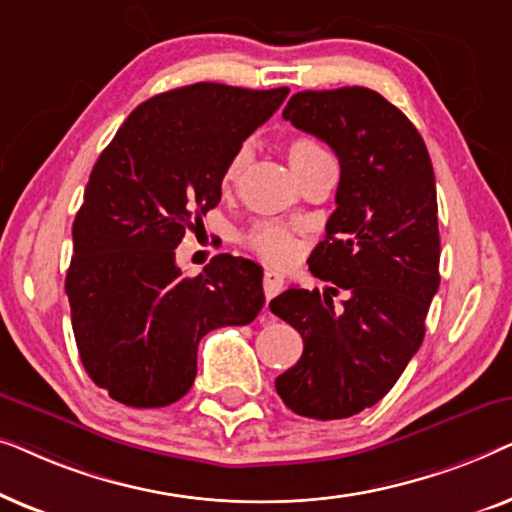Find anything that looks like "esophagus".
I'll return each instance as SVG.
<instances>
[{"instance_id":"obj_1","label":"esophagus","mask_w":512,"mask_h":512,"mask_svg":"<svg viewBox=\"0 0 512 512\" xmlns=\"http://www.w3.org/2000/svg\"><path fill=\"white\" fill-rule=\"evenodd\" d=\"M284 289V275L277 270H265L263 275V291H265V298L272 300L277 296V293H282Z\"/></svg>"}]
</instances>
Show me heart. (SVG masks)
I'll use <instances>...</instances> for the list:
<instances>
[{
	"label": "heart",
	"instance_id": "b5f03b06",
	"mask_svg": "<svg viewBox=\"0 0 512 512\" xmlns=\"http://www.w3.org/2000/svg\"><path fill=\"white\" fill-rule=\"evenodd\" d=\"M286 158H289V165L296 172V177L300 179L307 170H312L314 165L324 163V160H331L328 151L321 146L317 139L310 135H296L286 142ZM244 163H247V151L240 149L233 158L228 160V165L223 167L221 174V188L223 191H230L240 179V174L244 170ZM240 242L247 247L249 251H254L265 261H275V263H284L293 258L296 254V240L293 235L286 230L284 226L272 221H258L251 226L249 230H244Z\"/></svg>",
	"mask_w": 512,
	"mask_h": 512
}]
</instances>
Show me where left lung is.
<instances>
[{"instance_id": "8db88e82", "label": "left lung", "mask_w": 512, "mask_h": 512, "mask_svg": "<svg viewBox=\"0 0 512 512\" xmlns=\"http://www.w3.org/2000/svg\"><path fill=\"white\" fill-rule=\"evenodd\" d=\"M282 116L331 146L340 184L307 261L331 286L324 296L293 286L270 303L303 338L275 387L296 415L345 419L380 401L424 340L440 284L436 177L415 125L370 88L303 90ZM340 290L348 298L335 313Z\"/></svg>"}]
</instances>
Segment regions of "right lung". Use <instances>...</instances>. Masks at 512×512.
Here are the masks:
<instances>
[{"label":"right lung","instance_id":"1","mask_svg":"<svg viewBox=\"0 0 512 512\" xmlns=\"http://www.w3.org/2000/svg\"><path fill=\"white\" fill-rule=\"evenodd\" d=\"M286 95L207 81L167 90L139 104L97 158L65 291L83 368L114 401H179L198 373L200 340L261 312L254 261L219 254L186 277L174 249L219 205L223 167Z\"/></svg>","mask_w":512,"mask_h":512}]
</instances>
